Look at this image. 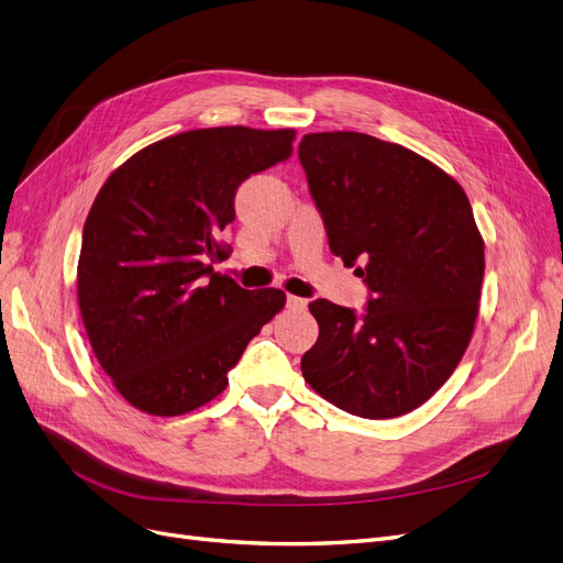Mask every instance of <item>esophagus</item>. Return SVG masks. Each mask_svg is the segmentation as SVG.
<instances>
[{"label": "esophagus", "instance_id": "esophagus-1", "mask_svg": "<svg viewBox=\"0 0 563 563\" xmlns=\"http://www.w3.org/2000/svg\"><path fill=\"white\" fill-rule=\"evenodd\" d=\"M306 306H308V301H306V299L287 295V308H292V310H303Z\"/></svg>", "mask_w": 563, "mask_h": 563}]
</instances>
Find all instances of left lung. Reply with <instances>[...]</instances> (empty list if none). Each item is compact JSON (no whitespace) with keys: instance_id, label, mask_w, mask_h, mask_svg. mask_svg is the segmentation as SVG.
<instances>
[{"instance_id":"1","label":"left lung","mask_w":563,"mask_h":563,"mask_svg":"<svg viewBox=\"0 0 563 563\" xmlns=\"http://www.w3.org/2000/svg\"><path fill=\"white\" fill-rule=\"evenodd\" d=\"M329 250L368 287L366 310L308 303L320 336L301 360L320 397L366 420L399 418L464 357L485 243L462 185L399 143L360 132L299 143Z\"/></svg>"}]
</instances>
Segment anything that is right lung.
Returning a JSON list of instances; mask_svg holds the SVG:
<instances>
[{
  "label": "right lung",
  "instance_id": "add662e5",
  "mask_svg": "<svg viewBox=\"0 0 563 563\" xmlns=\"http://www.w3.org/2000/svg\"><path fill=\"white\" fill-rule=\"evenodd\" d=\"M295 130H192L139 151L99 190L78 260L95 357L134 408L174 418L227 387L280 289L216 274L239 185L292 155Z\"/></svg>",
  "mask_w": 563,
  "mask_h": 563
}]
</instances>
